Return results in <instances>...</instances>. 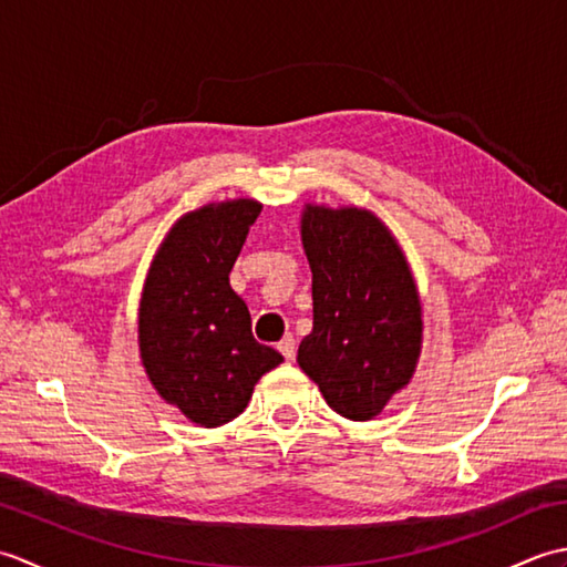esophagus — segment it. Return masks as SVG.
<instances>
[{
  "instance_id": "esophagus-1",
  "label": "esophagus",
  "mask_w": 567,
  "mask_h": 567,
  "mask_svg": "<svg viewBox=\"0 0 567 567\" xmlns=\"http://www.w3.org/2000/svg\"><path fill=\"white\" fill-rule=\"evenodd\" d=\"M277 351H280L287 360H292L295 358V351H297V343H295V339L292 336H285V339L277 343Z\"/></svg>"
}]
</instances>
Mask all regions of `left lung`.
<instances>
[{
  "label": "left lung",
  "instance_id": "8db88e82",
  "mask_svg": "<svg viewBox=\"0 0 567 567\" xmlns=\"http://www.w3.org/2000/svg\"><path fill=\"white\" fill-rule=\"evenodd\" d=\"M315 329L297 363L336 414L368 421L412 378L421 348L419 295L400 246L365 209L307 207Z\"/></svg>",
  "mask_w": 567,
  "mask_h": 567
}]
</instances>
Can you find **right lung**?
I'll return each mask as SVG.
<instances>
[{"label":"right lung","mask_w":567,"mask_h":567,"mask_svg":"<svg viewBox=\"0 0 567 567\" xmlns=\"http://www.w3.org/2000/svg\"><path fill=\"white\" fill-rule=\"evenodd\" d=\"M260 204L236 199L185 214L167 234L143 287L138 341L155 390L199 426L244 412L252 384L282 363L252 339L250 311L228 272Z\"/></svg>","instance_id":"right-lung-1"}]
</instances>
